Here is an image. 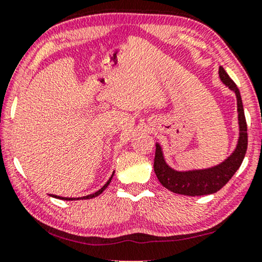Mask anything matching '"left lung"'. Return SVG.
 <instances>
[{
  "label": "left lung",
  "instance_id": "1",
  "mask_svg": "<svg viewBox=\"0 0 262 262\" xmlns=\"http://www.w3.org/2000/svg\"><path fill=\"white\" fill-rule=\"evenodd\" d=\"M220 78L223 83L229 87L230 91L235 93L237 100L238 112V141L236 148L223 162L217 166L204 168V169L193 170H175L166 162L163 156L162 146L156 143L155 161H154V170L161 185L170 192L182 195H206L212 194L220 191L227 182L230 180L245 159L247 145H248V135H247V123L243 111L242 99L238 88L235 82L229 77L223 67H220L218 70Z\"/></svg>",
  "mask_w": 262,
  "mask_h": 262
}]
</instances>
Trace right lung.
Listing matches in <instances>:
<instances>
[{
  "mask_svg": "<svg viewBox=\"0 0 262 262\" xmlns=\"http://www.w3.org/2000/svg\"><path fill=\"white\" fill-rule=\"evenodd\" d=\"M113 175H114V171H113V174H112V177H111L110 179H108V181L106 182L105 185L102 186L101 188L99 189L98 192H95V193H93V194H89V195H85V196H81V198H66V196H58V195H55V194H51V196H53V198H57V199H63V200H75V199H92V198H94V196H98L99 194H101V193L105 191V189L107 188V186L110 185V182H111V180H112V178H113Z\"/></svg>",
  "mask_w": 262,
  "mask_h": 262,
  "instance_id": "1",
  "label": "right lung"
}]
</instances>
